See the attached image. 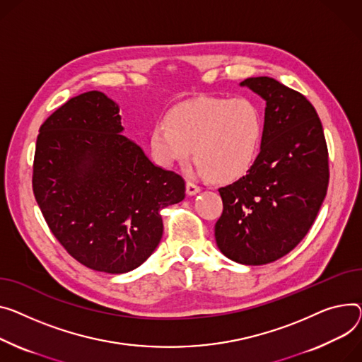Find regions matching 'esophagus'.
<instances>
[{"label": "esophagus", "mask_w": 362, "mask_h": 362, "mask_svg": "<svg viewBox=\"0 0 362 362\" xmlns=\"http://www.w3.org/2000/svg\"><path fill=\"white\" fill-rule=\"evenodd\" d=\"M199 190H201V186H198L197 183H194V182L186 183V194L187 195H197Z\"/></svg>", "instance_id": "34e87169"}]
</instances>
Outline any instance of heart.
Here are the masks:
<instances>
[{
	"label": "heart",
	"instance_id": "heart-1",
	"mask_svg": "<svg viewBox=\"0 0 362 362\" xmlns=\"http://www.w3.org/2000/svg\"><path fill=\"white\" fill-rule=\"evenodd\" d=\"M263 131L262 110L252 99L199 98L168 112L165 125L151 131L150 146L165 167L185 163L194 153L199 175L230 182L255 163Z\"/></svg>",
	"mask_w": 362,
	"mask_h": 362
}]
</instances>
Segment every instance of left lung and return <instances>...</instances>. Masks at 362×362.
<instances>
[{
	"mask_svg": "<svg viewBox=\"0 0 362 362\" xmlns=\"http://www.w3.org/2000/svg\"><path fill=\"white\" fill-rule=\"evenodd\" d=\"M267 100L260 153L246 176L220 187V250L264 264L290 253L315 223L329 185V153L316 109L271 77L242 83Z\"/></svg>",
	"mask_w": 362,
	"mask_h": 362,
	"instance_id": "left-lung-1",
	"label": "left lung"
}]
</instances>
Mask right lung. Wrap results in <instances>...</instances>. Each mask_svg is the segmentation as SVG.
I'll list each match as a JSON object with an SVG mask.
<instances>
[{
  "mask_svg": "<svg viewBox=\"0 0 362 362\" xmlns=\"http://www.w3.org/2000/svg\"><path fill=\"white\" fill-rule=\"evenodd\" d=\"M122 129L117 105L83 93L42 124L33 160L47 227L77 262L107 274L148 259L163 235L160 211L186 190L180 175L154 165Z\"/></svg>",
  "mask_w": 362,
  "mask_h": 362,
  "instance_id": "add662e5",
  "label": "right lung"
}]
</instances>
